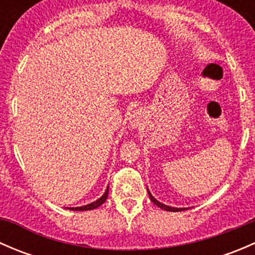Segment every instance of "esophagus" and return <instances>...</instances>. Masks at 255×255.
I'll list each match as a JSON object with an SVG mask.
<instances>
[{"mask_svg":"<svg viewBox=\"0 0 255 255\" xmlns=\"http://www.w3.org/2000/svg\"><path fill=\"white\" fill-rule=\"evenodd\" d=\"M140 120H142V113L140 111H133L132 115H130V123H132V126H137L139 125Z\"/></svg>","mask_w":255,"mask_h":255,"instance_id":"1","label":"esophagus"}]
</instances>
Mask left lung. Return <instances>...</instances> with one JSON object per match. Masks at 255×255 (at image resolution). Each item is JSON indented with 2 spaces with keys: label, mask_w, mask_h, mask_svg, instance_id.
Wrapping results in <instances>:
<instances>
[{
  "label": "left lung",
  "mask_w": 255,
  "mask_h": 255,
  "mask_svg": "<svg viewBox=\"0 0 255 255\" xmlns=\"http://www.w3.org/2000/svg\"><path fill=\"white\" fill-rule=\"evenodd\" d=\"M148 194H149V197H150L151 202H153V204H155L156 206H158V207L163 208V210H165V211H170V212H179V211H184V210H186V208H176V207L166 206V205H163V204H161V202L156 201V200L154 199L153 196H151V194H150V192H149V190H148Z\"/></svg>",
  "instance_id": "1"
}]
</instances>
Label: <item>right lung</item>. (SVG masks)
Instances as JSON below:
<instances>
[{
  "label": "right lung",
  "mask_w": 255,
  "mask_h": 255,
  "mask_svg": "<svg viewBox=\"0 0 255 255\" xmlns=\"http://www.w3.org/2000/svg\"><path fill=\"white\" fill-rule=\"evenodd\" d=\"M107 196H109V187H107V190H106V191H105V194L102 195V196L100 197V199L97 200V201H95V202H92V204H89V205H86V206H82V207H71L70 210H73V211L94 210V208H97L99 206H101V205L104 204L105 201H106Z\"/></svg>",
  "instance_id": "add662e5"
}]
</instances>
